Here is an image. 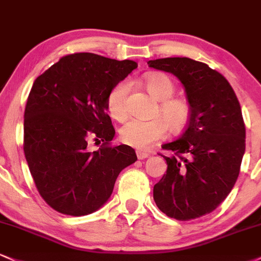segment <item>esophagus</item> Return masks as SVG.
Instances as JSON below:
<instances>
[{"mask_svg": "<svg viewBox=\"0 0 261 261\" xmlns=\"http://www.w3.org/2000/svg\"><path fill=\"white\" fill-rule=\"evenodd\" d=\"M136 154H137V158L139 159H141V161H142V159H146V158H148V153L147 152H144V150H141V149H139V150H136Z\"/></svg>", "mask_w": 261, "mask_h": 261, "instance_id": "34e87169", "label": "esophagus"}]
</instances>
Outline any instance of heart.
Listing matches in <instances>:
<instances>
[{
  "label": "heart",
  "mask_w": 261,
  "mask_h": 261,
  "mask_svg": "<svg viewBox=\"0 0 261 261\" xmlns=\"http://www.w3.org/2000/svg\"><path fill=\"white\" fill-rule=\"evenodd\" d=\"M147 89L155 98L161 99L159 112L162 115L143 119L131 118L120 128V137L125 143L136 148H146L150 143L163 139L169 125L172 130H180L187 124L191 115V106L186 98L171 97L175 92V84L168 75L153 73L146 77ZM131 84L128 80H121L115 84L107 97V108L112 117L125 119L128 114L127 96Z\"/></svg>",
  "instance_id": "b5f03b06"
}]
</instances>
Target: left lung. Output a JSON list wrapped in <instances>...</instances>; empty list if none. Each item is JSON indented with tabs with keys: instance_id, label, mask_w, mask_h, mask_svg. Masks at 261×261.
<instances>
[{
	"instance_id": "1",
	"label": "left lung",
	"mask_w": 261,
	"mask_h": 261,
	"mask_svg": "<svg viewBox=\"0 0 261 261\" xmlns=\"http://www.w3.org/2000/svg\"><path fill=\"white\" fill-rule=\"evenodd\" d=\"M150 68L178 77L186 90L191 115L171 150L168 169L153 188L159 209L181 221L209 214L233 188L246 150V126L236 93L225 76L186 57L149 61Z\"/></svg>"
}]
</instances>
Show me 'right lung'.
Wrapping results in <instances>:
<instances>
[{"mask_svg": "<svg viewBox=\"0 0 261 261\" xmlns=\"http://www.w3.org/2000/svg\"><path fill=\"white\" fill-rule=\"evenodd\" d=\"M137 63L95 53L62 57L34 81L24 112V153L40 196L65 215L83 216L109 199L122 169L137 161L115 135L107 97ZM102 146L90 151L88 142Z\"/></svg>", "mask_w": 261, "mask_h": 261, "instance_id": "add662e5", "label": "right lung"}]
</instances>
